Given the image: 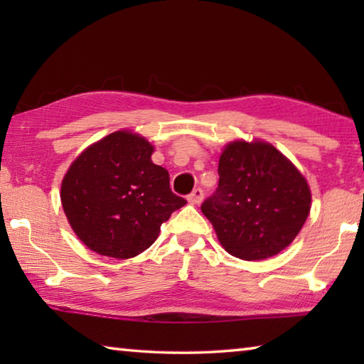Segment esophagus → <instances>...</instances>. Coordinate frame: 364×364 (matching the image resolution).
<instances>
[{"mask_svg":"<svg viewBox=\"0 0 364 364\" xmlns=\"http://www.w3.org/2000/svg\"><path fill=\"white\" fill-rule=\"evenodd\" d=\"M202 199H204V191H202L200 188H196L193 193L188 196L189 204H200Z\"/></svg>","mask_w":364,"mask_h":364,"instance_id":"esophagus-1","label":"esophagus"}]
</instances>
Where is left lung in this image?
Here are the masks:
<instances>
[{"mask_svg":"<svg viewBox=\"0 0 364 364\" xmlns=\"http://www.w3.org/2000/svg\"><path fill=\"white\" fill-rule=\"evenodd\" d=\"M218 188L200 205L228 254L263 260L305 225L311 193L304 175L264 141H234L218 162Z\"/></svg>","mask_w":364,"mask_h":364,"instance_id":"8db88e82","label":"left lung"}]
</instances>
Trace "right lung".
<instances>
[{"label": "right lung", "mask_w": 364, "mask_h": 364, "mask_svg": "<svg viewBox=\"0 0 364 364\" xmlns=\"http://www.w3.org/2000/svg\"><path fill=\"white\" fill-rule=\"evenodd\" d=\"M139 134H107L73 160L60 186L72 230L86 247L125 260L149 249L160 226L186 200L171 193L170 175L151 160Z\"/></svg>", "instance_id": "1"}]
</instances>
